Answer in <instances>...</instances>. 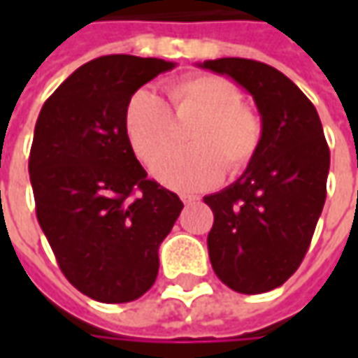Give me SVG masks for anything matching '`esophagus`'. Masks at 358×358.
I'll return each instance as SVG.
<instances>
[{"label": "esophagus", "mask_w": 358, "mask_h": 358, "mask_svg": "<svg viewBox=\"0 0 358 358\" xmlns=\"http://www.w3.org/2000/svg\"><path fill=\"white\" fill-rule=\"evenodd\" d=\"M181 201L185 203V205H191V203H195V197H189V195H181Z\"/></svg>", "instance_id": "1"}]
</instances>
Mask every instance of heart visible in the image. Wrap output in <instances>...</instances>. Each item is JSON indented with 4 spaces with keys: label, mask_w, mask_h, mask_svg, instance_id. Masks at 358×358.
<instances>
[{
    "label": "heart",
    "mask_w": 358,
    "mask_h": 358,
    "mask_svg": "<svg viewBox=\"0 0 358 358\" xmlns=\"http://www.w3.org/2000/svg\"><path fill=\"white\" fill-rule=\"evenodd\" d=\"M175 117L195 115L187 127L191 145L165 153L173 143V119L167 105L151 90H137L123 109V131L143 163H155V177L179 191L215 185L223 169L245 171L263 143V121L253 107L241 103L239 90L217 76H191L167 87Z\"/></svg>",
    "instance_id": "heart-1"
}]
</instances>
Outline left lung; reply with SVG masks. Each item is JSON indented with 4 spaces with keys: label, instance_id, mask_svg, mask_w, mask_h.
Wrapping results in <instances>:
<instances>
[{
    "label": "left lung",
    "instance_id": "left-lung-1",
    "mask_svg": "<svg viewBox=\"0 0 358 358\" xmlns=\"http://www.w3.org/2000/svg\"><path fill=\"white\" fill-rule=\"evenodd\" d=\"M253 95L263 143L235 183L207 195L215 215L207 237L215 275L229 289L259 295L295 273L327 199L329 145L315 105L267 63L221 57L199 63Z\"/></svg>",
    "mask_w": 358,
    "mask_h": 358
}]
</instances>
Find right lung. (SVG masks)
Segmentation results:
<instances>
[{
    "mask_svg": "<svg viewBox=\"0 0 358 358\" xmlns=\"http://www.w3.org/2000/svg\"><path fill=\"white\" fill-rule=\"evenodd\" d=\"M173 62L105 55L81 65L41 107L29 153L35 213L67 281L99 303L145 295L159 245L183 209L147 179L123 131L135 91Z\"/></svg>",
    "mask_w": 358,
    "mask_h": 358,
    "instance_id": "obj_1",
    "label": "right lung"
}]
</instances>
